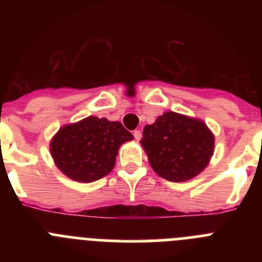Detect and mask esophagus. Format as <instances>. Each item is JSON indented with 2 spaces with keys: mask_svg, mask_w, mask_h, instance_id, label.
Listing matches in <instances>:
<instances>
[{
  "mask_svg": "<svg viewBox=\"0 0 262 262\" xmlns=\"http://www.w3.org/2000/svg\"><path fill=\"white\" fill-rule=\"evenodd\" d=\"M134 138H135V140H140V139H142V131H140V129H135V131H134Z\"/></svg>",
  "mask_w": 262,
  "mask_h": 262,
  "instance_id": "obj_1",
  "label": "esophagus"
}]
</instances>
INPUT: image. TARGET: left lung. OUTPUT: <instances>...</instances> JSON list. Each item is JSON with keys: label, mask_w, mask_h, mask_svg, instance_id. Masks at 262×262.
<instances>
[{"label": "left lung", "mask_w": 262, "mask_h": 262, "mask_svg": "<svg viewBox=\"0 0 262 262\" xmlns=\"http://www.w3.org/2000/svg\"><path fill=\"white\" fill-rule=\"evenodd\" d=\"M140 143L152 169L172 182L200 174L214 152V135L202 120L173 111L145 126Z\"/></svg>", "instance_id": "1"}]
</instances>
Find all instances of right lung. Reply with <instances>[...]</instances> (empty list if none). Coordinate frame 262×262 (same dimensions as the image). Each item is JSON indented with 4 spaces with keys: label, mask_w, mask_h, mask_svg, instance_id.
<instances>
[{
    "label": "right lung",
    "mask_w": 262,
    "mask_h": 262,
    "mask_svg": "<svg viewBox=\"0 0 262 262\" xmlns=\"http://www.w3.org/2000/svg\"><path fill=\"white\" fill-rule=\"evenodd\" d=\"M133 138L119 122L89 117L60 128L51 142V155L69 178L93 182L113 170L119 147Z\"/></svg>",
    "instance_id": "add662e5"
}]
</instances>
